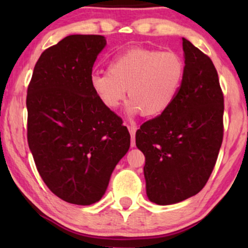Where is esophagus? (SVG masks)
Masks as SVG:
<instances>
[{"mask_svg": "<svg viewBox=\"0 0 248 248\" xmlns=\"http://www.w3.org/2000/svg\"><path fill=\"white\" fill-rule=\"evenodd\" d=\"M128 131H130V134L132 137L131 140V147H135V132H137V127L134 125H128Z\"/></svg>", "mask_w": 248, "mask_h": 248, "instance_id": "1", "label": "esophagus"}]
</instances>
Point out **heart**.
Segmentation results:
<instances>
[{
	"label": "heart",
	"instance_id": "b5f03b06",
	"mask_svg": "<svg viewBox=\"0 0 248 248\" xmlns=\"http://www.w3.org/2000/svg\"><path fill=\"white\" fill-rule=\"evenodd\" d=\"M184 73V61L177 53L133 47L114 56L108 72L93 73L90 86L107 109L118 108L127 88L131 113L158 116L174 103Z\"/></svg>",
	"mask_w": 248,
	"mask_h": 248
}]
</instances>
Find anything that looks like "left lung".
<instances>
[{
  "mask_svg": "<svg viewBox=\"0 0 248 248\" xmlns=\"http://www.w3.org/2000/svg\"><path fill=\"white\" fill-rule=\"evenodd\" d=\"M185 73L174 103L135 134L143 152L147 195L160 205L198 194L208 182L223 139V93L210 57L183 38Z\"/></svg>",
  "mask_w": 248,
  "mask_h": 248,
  "instance_id": "8db88e82",
  "label": "left lung"
}]
</instances>
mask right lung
<instances>
[{"label":"right lung","mask_w":248,"mask_h":248,"mask_svg":"<svg viewBox=\"0 0 248 248\" xmlns=\"http://www.w3.org/2000/svg\"><path fill=\"white\" fill-rule=\"evenodd\" d=\"M106 40L71 35L43 52L27 90V139L40 177L63 201L90 205L106 192L131 137L103 106L90 77Z\"/></svg>","instance_id":"right-lung-1"}]
</instances>
